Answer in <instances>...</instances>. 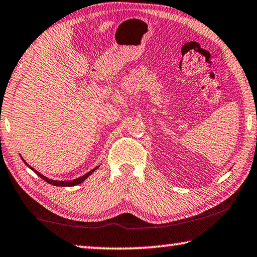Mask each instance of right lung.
<instances>
[{
    "mask_svg": "<svg viewBox=\"0 0 257 257\" xmlns=\"http://www.w3.org/2000/svg\"><path fill=\"white\" fill-rule=\"evenodd\" d=\"M26 164V162H25ZM27 165V164H26ZM28 166V165H27ZM30 167V166H28ZM30 168L32 169V170H34L33 168H32V167H30ZM98 168V167H96L95 169H92V170H90V172L89 173H87L85 175H83V176H81V177H79V178H76V180H73V181H64V182H62V181H54V180H49L48 177H46V176H43L42 174H40V173H38L36 172V170H34V172L39 175V176L42 178V180H44L46 181L47 183H49V184H51V185H56V186H74V185H77V184H80V183H82L85 178H87L89 175H91L93 172H95V170Z\"/></svg>",
    "mask_w": 257,
    "mask_h": 257,
    "instance_id": "1",
    "label": "right lung"
}]
</instances>
